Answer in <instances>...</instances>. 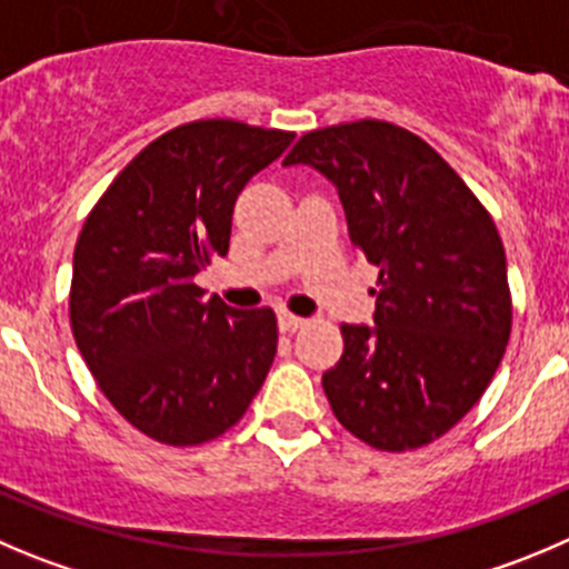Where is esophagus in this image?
Listing matches in <instances>:
<instances>
[{
    "label": "esophagus",
    "mask_w": 569,
    "mask_h": 569,
    "mask_svg": "<svg viewBox=\"0 0 569 569\" xmlns=\"http://www.w3.org/2000/svg\"><path fill=\"white\" fill-rule=\"evenodd\" d=\"M305 318L293 316V312H279V329L281 332H296V329L305 327Z\"/></svg>",
    "instance_id": "esophagus-1"
}]
</instances>
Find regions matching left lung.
<instances>
[{"label": "left lung", "instance_id": "left-lung-1", "mask_svg": "<svg viewBox=\"0 0 569 569\" xmlns=\"http://www.w3.org/2000/svg\"><path fill=\"white\" fill-rule=\"evenodd\" d=\"M284 164L338 187L351 242L380 268L375 327L343 323V355L323 375L332 413L375 450H419L475 408L506 355L495 220L425 139L382 119L305 133Z\"/></svg>", "mask_w": 569, "mask_h": 569}]
</instances>
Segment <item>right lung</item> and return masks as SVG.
Wrapping results in <instances>:
<instances>
[{
	"label": "right lung",
	"instance_id": "add662e5",
	"mask_svg": "<svg viewBox=\"0 0 569 569\" xmlns=\"http://www.w3.org/2000/svg\"><path fill=\"white\" fill-rule=\"evenodd\" d=\"M296 133L198 119L161 133L102 192L74 246L69 321L97 386L139 432L194 447L234 427L276 357L270 307L194 284L226 257L234 200Z\"/></svg>",
	"mask_w": 569,
	"mask_h": 569
}]
</instances>
